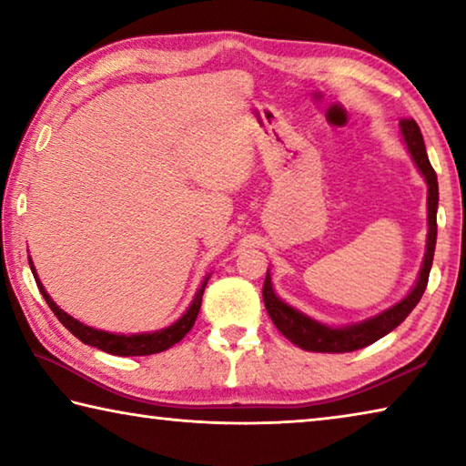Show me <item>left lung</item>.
Wrapping results in <instances>:
<instances>
[{"label":"left lung","mask_w":466,"mask_h":466,"mask_svg":"<svg viewBox=\"0 0 466 466\" xmlns=\"http://www.w3.org/2000/svg\"><path fill=\"white\" fill-rule=\"evenodd\" d=\"M400 131H403L405 144L409 152L413 156V162L417 168L421 170V175L428 180V250H425L423 267L420 273V279H417L415 288L409 291L405 299H400L397 306L384 310L378 317L370 319L366 322H360V325L353 327H343V329H330L320 325V322L304 317L302 312H298L288 306L286 302L275 296L271 288V278L269 271H267V278L263 283V299L265 309L269 312L273 325L281 330V335H286L291 343L302 347L306 351H320V353H347L356 351L361 347L372 345L378 339L389 335L392 329H397L400 322H403L409 312H411L417 302H420L425 288H428V278L433 261V250H436V236H438V224H436V211H438V177L433 172L431 164L428 160V154H425V144L421 137V131L417 127L413 119H400Z\"/></svg>","instance_id":"1"}]
</instances>
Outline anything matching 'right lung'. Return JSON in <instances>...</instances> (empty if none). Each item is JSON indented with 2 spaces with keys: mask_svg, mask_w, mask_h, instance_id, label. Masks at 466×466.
I'll use <instances>...</instances> for the list:
<instances>
[{
  "mask_svg": "<svg viewBox=\"0 0 466 466\" xmlns=\"http://www.w3.org/2000/svg\"><path fill=\"white\" fill-rule=\"evenodd\" d=\"M28 263H30V258H28ZM30 269H33L36 286H38V289H41L43 298L46 299V304H49V309L55 312V317L61 320V325L66 327L69 333H74L77 339H80L82 343L98 347V350L106 351V353H113V356H152V353L167 351L168 347L178 343L180 339H183L195 325L197 314H199V309H201L203 289H205V286H208V279H209L208 278L201 283V289L197 291L193 304L188 306V310L175 322V325H170L168 329L156 330V333L129 335L127 337V335H113V333H106V330L86 327V325H82V322H77L76 319L69 317V314L63 312L59 306L49 298V294H46L43 283L38 281V278H36L33 263H30Z\"/></svg>",
  "mask_w": 466,
  "mask_h": 466,
  "instance_id": "obj_1",
  "label": "right lung"
}]
</instances>
